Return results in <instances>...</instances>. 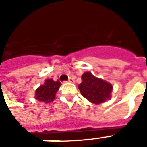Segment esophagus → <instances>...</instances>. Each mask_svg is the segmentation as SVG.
<instances>
[{
  "mask_svg": "<svg viewBox=\"0 0 147 147\" xmlns=\"http://www.w3.org/2000/svg\"><path fill=\"white\" fill-rule=\"evenodd\" d=\"M68 82H69V83H74V82H75V80H74V79L73 78H71V77H70V78H69V80H68Z\"/></svg>",
  "mask_w": 147,
  "mask_h": 147,
  "instance_id": "obj_1",
  "label": "esophagus"
}]
</instances>
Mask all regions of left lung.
Instances as JSON below:
<instances>
[{
	"mask_svg": "<svg viewBox=\"0 0 147 147\" xmlns=\"http://www.w3.org/2000/svg\"><path fill=\"white\" fill-rule=\"evenodd\" d=\"M82 95L93 104L98 105L111 98L113 86L105 80L95 77L90 72L82 76V83L79 84Z\"/></svg>",
	"mask_w": 147,
	"mask_h": 147,
	"instance_id": "8db88e82",
	"label": "left lung"
}]
</instances>
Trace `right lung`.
<instances>
[{
	"instance_id": "right-lung-1",
	"label": "right lung",
	"mask_w": 147,
	"mask_h": 147,
	"mask_svg": "<svg viewBox=\"0 0 147 147\" xmlns=\"http://www.w3.org/2000/svg\"><path fill=\"white\" fill-rule=\"evenodd\" d=\"M61 82L53 81L52 79H48L45 81L43 85L37 88L35 91V98L39 102H44L45 104L54 101L56 94L61 86Z\"/></svg>"
}]
</instances>
